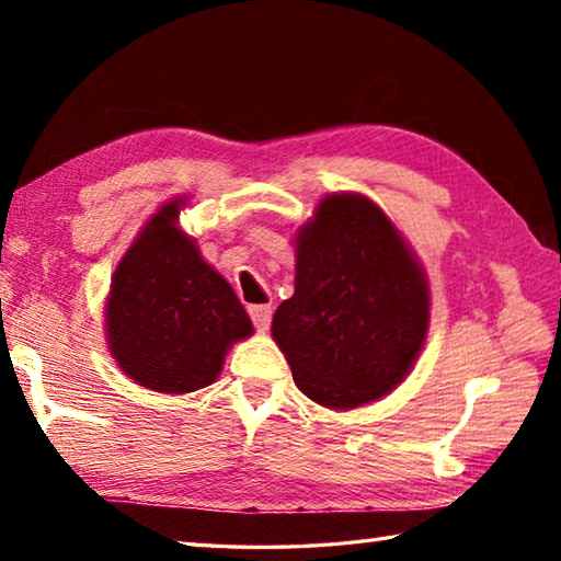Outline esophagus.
I'll return each mask as SVG.
<instances>
[{"mask_svg": "<svg viewBox=\"0 0 561 561\" xmlns=\"http://www.w3.org/2000/svg\"><path fill=\"white\" fill-rule=\"evenodd\" d=\"M247 311H250V319H252L254 329H257V331L270 329V321H272L270 304H252V307H247Z\"/></svg>", "mask_w": 561, "mask_h": 561, "instance_id": "obj_1", "label": "esophagus"}]
</instances>
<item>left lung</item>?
<instances>
[{
  "label": "left lung",
  "instance_id": "left-lung-1",
  "mask_svg": "<svg viewBox=\"0 0 561 561\" xmlns=\"http://www.w3.org/2000/svg\"><path fill=\"white\" fill-rule=\"evenodd\" d=\"M428 282L391 220L364 195H329L297 237L294 297L272 336L311 401L356 408L411 371L428 331Z\"/></svg>",
  "mask_w": 561,
  "mask_h": 561
}]
</instances>
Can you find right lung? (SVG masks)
<instances>
[{
    "mask_svg": "<svg viewBox=\"0 0 561 561\" xmlns=\"http://www.w3.org/2000/svg\"><path fill=\"white\" fill-rule=\"evenodd\" d=\"M180 203L160 207L121 260L106 309L111 354L160 393L210 386L232 341L252 334L230 284L175 227Z\"/></svg>",
    "mask_w": 561,
    "mask_h": 561,
    "instance_id": "right-lung-1",
    "label": "right lung"
}]
</instances>
